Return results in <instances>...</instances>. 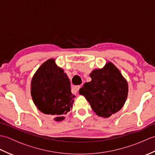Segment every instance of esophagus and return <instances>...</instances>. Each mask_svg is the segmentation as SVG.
I'll use <instances>...</instances> for the list:
<instances>
[{
    "mask_svg": "<svg viewBox=\"0 0 155 155\" xmlns=\"http://www.w3.org/2000/svg\"><path fill=\"white\" fill-rule=\"evenodd\" d=\"M81 88L80 86H77V87H73L72 88V93H74V94H76L77 93V92L78 91V90H79V88Z\"/></svg>",
    "mask_w": 155,
    "mask_h": 155,
    "instance_id": "1",
    "label": "esophagus"
}]
</instances>
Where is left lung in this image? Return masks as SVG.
Segmentation results:
<instances>
[{
	"label": "left lung",
	"mask_w": 155,
	"mask_h": 155,
	"mask_svg": "<svg viewBox=\"0 0 155 155\" xmlns=\"http://www.w3.org/2000/svg\"><path fill=\"white\" fill-rule=\"evenodd\" d=\"M91 81L85 83L79 94L86 98L98 117L108 118L119 111L126 102L128 93L127 80L111 62L90 74Z\"/></svg>",
	"instance_id": "1"
}]
</instances>
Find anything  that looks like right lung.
<instances>
[{"label": "right lung", "mask_w": 155, "mask_h": 155, "mask_svg": "<svg viewBox=\"0 0 155 155\" xmlns=\"http://www.w3.org/2000/svg\"><path fill=\"white\" fill-rule=\"evenodd\" d=\"M31 93L38 109L57 122L64 119L75 98L71 93L70 80L54 58L43 62L36 71L31 80Z\"/></svg>", "instance_id": "add662e5"}]
</instances>
